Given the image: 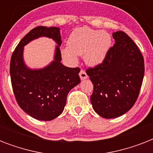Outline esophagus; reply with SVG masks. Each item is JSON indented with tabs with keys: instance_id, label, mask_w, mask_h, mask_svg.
<instances>
[{
	"instance_id": "1",
	"label": "esophagus",
	"mask_w": 153,
	"mask_h": 153,
	"mask_svg": "<svg viewBox=\"0 0 153 153\" xmlns=\"http://www.w3.org/2000/svg\"><path fill=\"white\" fill-rule=\"evenodd\" d=\"M79 76H80V79H81L82 80H84V79H86L88 78L86 71H83V70H81V71H80V72H79Z\"/></svg>"
}]
</instances>
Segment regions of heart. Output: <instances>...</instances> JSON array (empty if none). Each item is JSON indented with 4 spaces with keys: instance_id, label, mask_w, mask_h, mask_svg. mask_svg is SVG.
<instances>
[{
    "instance_id": "1",
    "label": "heart",
    "mask_w": 153,
    "mask_h": 153,
    "mask_svg": "<svg viewBox=\"0 0 153 153\" xmlns=\"http://www.w3.org/2000/svg\"><path fill=\"white\" fill-rule=\"evenodd\" d=\"M112 44L110 35L89 27H78L71 33L67 47L62 49V55L72 63L78 61L77 55H84L87 65L96 67L106 57Z\"/></svg>"
}]
</instances>
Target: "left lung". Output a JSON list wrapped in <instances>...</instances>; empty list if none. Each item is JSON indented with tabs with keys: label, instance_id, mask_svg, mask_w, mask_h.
I'll list each match as a JSON object with an SVG mask.
<instances>
[{
	"label": "left lung",
	"instance_id": "1",
	"mask_svg": "<svg viewBox=\"0 0 153 153\" xmlns=\"http://www.w3.org/2000/svg\"><path fill=\"white\" fill-rule=\"evenodd\" d=\"M113 37L115 44L104 61L86 70L94 85L93 109L108 119L121 116L133 106L145 74L144 57L133 39L122 31L114 32Z\"/></svg>",
	"mask_w": 153,
	"mask_h": 153
}]
</instances>
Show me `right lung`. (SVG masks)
<instances>
[{
	"instance_id": "add662e5",
	"label": "right lung",
	"mask_w": 153,
	"mask_h": 153,
	"mask_svg": "<svg viewBox=\"0 0 153 153\" xmlns=\"http://www.w3.org/2000/svg\"><path fill=\"white\" fill-rule=\"evenodd\" d=\"M42 36L51 38L58 44L54 61L42 69H30L23 62V47ZM61 44L59 27L38 26L20 40L11 57V82L16 100L26 114L37 120L51 121L59 116L69 91L81 81L79 67L71 68L61 63Z\"/></svg>"
}]
</instances>
